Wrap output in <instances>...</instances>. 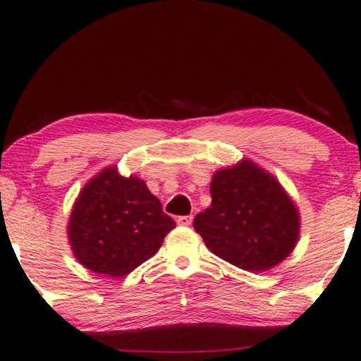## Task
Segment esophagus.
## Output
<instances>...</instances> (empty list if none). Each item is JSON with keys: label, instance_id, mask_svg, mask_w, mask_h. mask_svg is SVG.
<instances>
[{"label": "esophagus", "instance_id": "esophagus-1", "mask_svg": "<svg viewBox=\"0 0 361 361\" xmlns=\"http://www.w3.org/2000/svg\"><path fill=\"white\" fill-rule=\"evenodd\" d=\"M192 221H193V217L192 216H179L177 217V226H190L192 224Z\"/></svg>", "mask_w": 361, "mask_h": 361}]
</instances>
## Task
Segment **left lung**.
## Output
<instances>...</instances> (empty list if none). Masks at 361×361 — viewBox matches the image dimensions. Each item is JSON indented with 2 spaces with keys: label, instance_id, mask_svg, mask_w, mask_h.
Here are the masks:
<instances>
[{
  "label": "left lung",
  "instance_id": "left-lung-1",
  "mask_svg": "<svg viewBox=\"0 0 361 361\" xmlns=\"http://www.w3.org/2000/svg\"><path fill=\"white\" fill-rule=\"evenodd\" d=\"M211 206L193 228L217 257L247 271H265L293 252L300 217L280 182L251 159L219 169L211 180Z\"/></svg>",
  "mask_w": 361,
  "mask_h": 361
}]
</instances>
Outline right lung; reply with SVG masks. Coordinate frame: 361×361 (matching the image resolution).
<instances>
[{"label":"right lung","instance_id":"add662e5","mask_svg":"<svg viewBox=\"0 0 361 361\" xmlns=\"http://www.w3.org/2000/svg\"><path fill=\"white\" fill-rule=\"evenodd\" d=\"M174 227L144 180L109 166L82 187L67 232L81 265L120 279L155 256Z\"/></svg>","mask_w":361,"mask_h":361}]
</instances>
